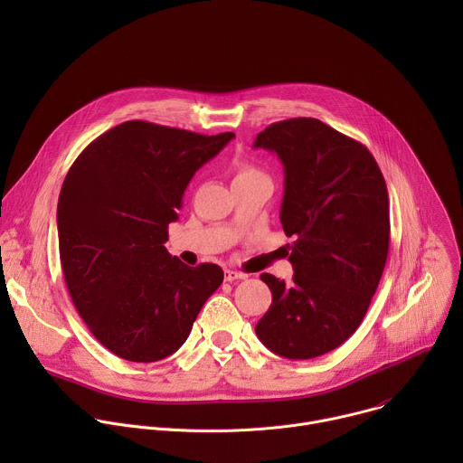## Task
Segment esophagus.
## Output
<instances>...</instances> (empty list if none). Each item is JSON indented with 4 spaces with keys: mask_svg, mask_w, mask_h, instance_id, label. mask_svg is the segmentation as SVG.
<instances>
[{
    "mask_svg": "<svg viewBox=\"0 0 463 463\" xmlns=\"http://www.w3.org/2000/svg\"><path fill=\"white\" fill-rule=\"evenodd\" d=\"M247 275L243 273H238V271H232V269H225V280L227 282H236V280H245Z\"/></svg>",
    "mask_w": 463,
    "mask_h": 463,
    "instance_id": "34e87169",
    "label": "esophagus"
}]
</instances>
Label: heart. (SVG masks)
Masks as SVG:
<instances>
[{
  "mask_svg": "<svg viewBox=\"0 0 463 463\" xmlns=\"http://www.w3.org/2000/svg\"><path fill=\"white\" fill-rule=\"evenodd\" d=\"M260 175H263V174H261L256 166L243 163V165H240V166L236 168L234 181H240V179H250V177H260Z\"/></svg>",
  "mask_w": 463,
  "mask_h": 463,
  "instance_id": "heart-1",
  "label": "heart"
}]
</instances>
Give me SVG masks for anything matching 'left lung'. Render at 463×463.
Wrapping results in <instances>:
<instances>
[{
  "label": "left lung",
  "instance_id": "1",
  "mask_svg": "<svg viewBox=\"0 0 463 463\" xmlns=\"http://www.w3.org/2000/svg\"><path fill=\"white\" fill-rule=\"evenodd\" d=\"M254 148L284 165L280 223L293 236L286 284L261 273L273 302L254 332L286 359L341 346L363 322L390 245L388 192L366 146L318 118H288L256 136Z\"/></svg>",
  "mask_w": 463,
  "mask_h": 463
}]
</instances>
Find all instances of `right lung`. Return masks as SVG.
<instances>
[{"mask_svg": "<svg viewBox=\"0 0 463 463\" xmlns=\"http://www.w3.org/2000/svg\"><path fill=\"white\" fill-rule=\"evenodd\" d=\"M232 137L128 120L65 175L56 211L63 279L90 332L120 359L172 355L222 286L220 266L188 268L165 241L190 179Z\"/></svg>", "mask_w": 463, "mask_h": 463, "instance_id": "1", "label": "right lung"}]
</instances>
